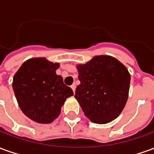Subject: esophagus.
I'll return each mask as SVG.
<instances>
[{
	"label": "esophagus",
	"mask_w": 154,
	"mask_h": 154,
	"mask_svg": "<svg viewBox=\"0 0 154 154\" xmlns=\"http://www.w3.org/2000/svg\"><path fill=\"white\" fill-rule=\"evenodd\" d=\"M71 88L72 89V91H73V92H75V90H76V84L73 83L72 86H71Z\"/></svg>",
	"instance_id": "obj_1"
}]
</instances>
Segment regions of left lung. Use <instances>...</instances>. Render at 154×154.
I'll return each mask as SVG.
<instances>
[{
  "mask_svg": "<svg viewBox=\"0 0 154 154\" xmlns=\"http://www.w3.org/2000/svg\"><path fill=\"white\" fill-rule=\"evenodd\" d=\"M81 82L75 98L85 116L96 124H106L117 118L128 100L130 75L115 57H95L77 66Z\"/></svg>",
  "mask_w": 154,
  "mask_h": 154,
  "instance_id": "8db88e82",
  "label": "left lung"
}]
</instances>
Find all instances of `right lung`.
<instances>
[{
	"mask_svg": "<svg viewBox=\"0 0 154 154\" xmlns=\"http://www.w3.org/2000/svg\"><path fill=\"white\" fill-rule=\"evenodd\" d=\"M58 67L59 63L45 57H35L25 61L14 76L12 87L19 106L35 122H53L66 99L73 96L63 77L56 74Z\"/></svg>",
	"mask_w": 154,
	"mask_h": 154,
	"instance_id": "1",
	"label": "right lung"
}]
</instances>
